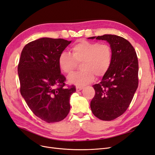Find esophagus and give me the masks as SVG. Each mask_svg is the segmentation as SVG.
Segmentation results:
<instances>
[{
    "mask_svg": "<svg viewBox=\"0 0 155 155\" xmlns=\"http://www.w3.org/2000/svg\"><path fill=\"white\" fill-rule=\"evenodd\" d=\"M76 91L79 92V91H80V90H81L83 89V87H76Z\"/></svg>",
    "mask_w": 155,
    "mask_h": 155,
    "instance_id": "1",
    "label": "esophagus"
}]
</instances>
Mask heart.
<instances>
[{
  "label": "heart",
  "mask_w": 155,
  "mask_h": 155,
  "mask_svg": "<svg viewBox=\"0 0 155 155\" xmlns=\"http://www.w3.org/2000/svg\"><path fill=\"white\" fill-rule=\"evenodd\" d=\"M71 51L72 55L62 51L58 58L60 68L67 74L74 71L78 63H81V71L68 77V81L71 84L83 86L92 83L95 75L102 77L109 70L112 59L109 45L80 40L72 45Z\"/></svg>",
  "instance_id": "obj_1"
}]
</instances>
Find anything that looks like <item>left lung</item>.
<instances>
[{
	"mask_svg": "<svg viewBox=\"0 0 155 155\" xmlns=\"http://www.w3.org/2000/svg\"><path fill=\"white\" fill-rule=\"evenodd\" d=\"M105 40L110 44L112 59L101 81L93 85L95 94L90 103L93 114L103 120H111L123 114L133 98L138 84V63L130 42L114 35L88 39Z\"/></svg>",
	"mask_w": 155,
	"mask_h": 155,
	"instance_id": "8db88e82",
	"label": "left lung"
}]
</instances>
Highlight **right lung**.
I'll return each instance as SVG.
<instances>
[{"mask_svg": "<svg viewBox=\"0 0 155 155\" xmlns=\"http://www.w3.org/2000/svg\"><path fill=\"white\" fill-rule=\"evenodd\" d=\"M71 41L41 38L25 45L18 65L20 93L33 114L48 123L59 122L71 109L76 87L64 88L66 78L58 65L60 53Z\"/></svg>", "mask_w": 155, "mask_h": 155, "instance_id": "1", "label": "right lung"}]
</instances>
